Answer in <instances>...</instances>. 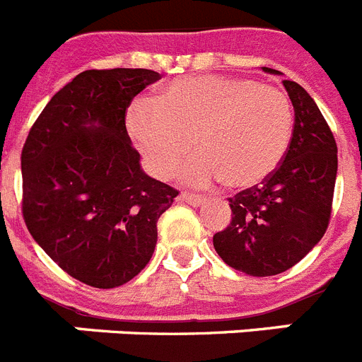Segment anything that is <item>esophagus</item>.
<instances>
[{"label": "esophagus", "mask_w": 362, "mask_h": 362, "mask_svg": "<svg viewBox=\"0 0 362 362\" xmlns=\"http://www.w3.org/2000/svg\"><path fill=\"white\" fill-rule=\"evenodd\" d=\"M179 202L188 203V205H192V206H199L205 203V197L196 196V194H190V192H181V196H179Z\"/></svg>", "instance_id": "esophagus-1"}]
</instances>
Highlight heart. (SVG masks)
<instances>
[{
  "label": "heart",
  "mask_w": 362,
  "mask_h": 362,
  "mask_svg": "<svg viewBox=\"0 0 362 362\" xmlns=\"http://www.w3.org/2000/svg\"><path fill=\"white\" fill-rule=\"evenodd\" d=\"M129 135L159 177L172 174L190 148L199 153L179 170L190 187L227 181L247 188L278 166L293 134V110L280 89L251 78L187 76L153 100H139L126 117Z\"/></svg>",
  "instance_id": "obj_1"
}]
</instances>
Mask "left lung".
Returning a JSON list of instances; mask_svg holds the SVG:
<instances>
[{
	"label": "left lung",
	"instance_id": "obj_1",
	"mask_svg": "<svg viewBox=\"0 0 362 362\" xmlns=\"http://www.w3.org/2000/svg\"><path fill=\"white\" fill-rule=\"evenodd\" d=\"M282 82L295 110L287 151L262 185L228 197L233 219L212 238L221 260L251 276L291 269L320 242L332 216L335 139L310 93L293 80Z\"/></svg>",
	"mask_w": 362,
	"mask_h": 362
}]
</instances>
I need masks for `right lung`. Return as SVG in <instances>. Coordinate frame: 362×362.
Listing matches in <instances>:
<instances>
[{"label":"right lung","instance_id":"obj_1","mask_svg":"<svg viewBox=\"0 0 362 362\" xmlns=\"http://www.w3.org/2000/svg\"><path fill=\"white\" fill-rule=\"evenodd\" d=\"M150 69H89L43 107L21 150L23 219L34 242L80 282L111 289L150 262L157 219L177 190L150 177L126 129Z\"/></svg>","mask_w":362,"mask_h":362}]
</instances>
